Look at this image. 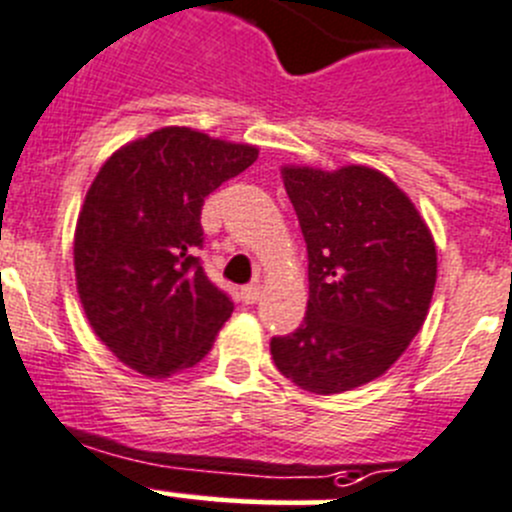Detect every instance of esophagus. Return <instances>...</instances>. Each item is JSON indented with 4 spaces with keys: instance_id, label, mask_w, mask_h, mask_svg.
Returning <instances> with one entry per match:
<instances>
[{
    "instance_id": "esophagus-1",
    "label": "esophagus",
    "mask_w": 512,
    "mask_h": 512,
    "mask_svg": "<svg viewBox=\"0 0 512 512\" xmlns=\"http://www.w3.org/2000/svg\"><path fill=\"white\" fill-rule=\"evenodd\" d=\"M261 297V284H248V287L241 289V299L246 304H256Z\"/></svg>"
}]
</instances>
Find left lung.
Returning a JSON list of instances; mask_svg holds the SVG:
<instances>
[{
	"instance_id": "1",
	"label": "left lung",
	"mask_w": 512,
	"mask_h": 512,
	"mask_svg": "<svg viewBox=\"0 0 512 512\" xmlns=\"http://www.w3.org/2000/svg\"><path fill=\"white\" fill-rule=\"evenodd\" d=\"M309 253L304 322L271 340L294 386L317 396L381 378L409 348L437 284V243L396 182L365 164L281 167Z\"/></svg>"
}]
</instances>
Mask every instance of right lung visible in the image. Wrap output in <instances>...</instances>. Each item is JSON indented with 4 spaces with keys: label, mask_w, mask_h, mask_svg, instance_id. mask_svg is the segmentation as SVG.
Listing matches in <instances>:
<instances>
[{
    "label": "right lung",
    "mask_w": 512,
    "mask_h": 512,
    "mask_svg": "<svg viewBox=\"0 0 512 512\" xmlns=\"http://www.w3.org/2000/svg\"><path fill=\"white\" fill-rule=\"evenodd\" d=\"M256 159L253 144L162 126L101 164L75 223V287L98 340L131 370L170 378L213 348L233 302L192 256L200 210Z\"/></svg>",
    "instance_id": "add662e5"
}]
</instances>
